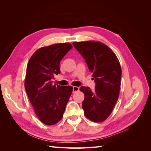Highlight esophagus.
Masks as SVG:
<instances>
[{
	"instance_id": "1",
	"label": "esophagus",
	"mask_w": 151,
	"mask_h": 151,
	"mask_svg": "<svg viewBox=\"0 0 151 151\" xmlns=\"http://www.w3.org/2000/svg\"><path fill=\"white\" fill-rule=\"evenodd\" d=\"M79 90V88H78V87H77V86L73 87V93L77 92V91H78Z\"/></svg>"
}]
</instances>
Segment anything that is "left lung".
I'll return each mask as SVG.
<instances>
[{
  "label": "left lung",
  "instance_id": "8db88e82",
  "mask_svg": "<svg viewBox=\"0 0 151 151\" xmlns=\"http://www.w3.org/2000/svg\"><path fill=\"white\" fill-rule=\"evenodd\" d=\"M72 45L85 59L96 83L93 91L89 87L80 88L84 94V115L91 121L102 122L110 115L119 97L120 63L115 53L101 42L87 41Z\"/></svg>",
  "mask_w": 151,
  "mask_h": 151
}]
</instances>
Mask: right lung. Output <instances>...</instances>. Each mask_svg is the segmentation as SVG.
Returning <instances> with one entry per match:
<instances>
[{"mask_svg": "<svg viewBox=\"0 0 151 151\" xmlns=\"http://www.w3.org/2000/svg\"><path fill=\"white\" fill-rule=\"evenodd\" d=\"M72 48L68 43H58L37 50L26 68L24 87L38 119L45 125L60 121L72 93V86L53 84L54 75L60 73V62Z\"/></svg>", "mask_w": 151, "mask_h": 151, "instance_id": "obj_1", "label": "right lung"}]
</instances>
